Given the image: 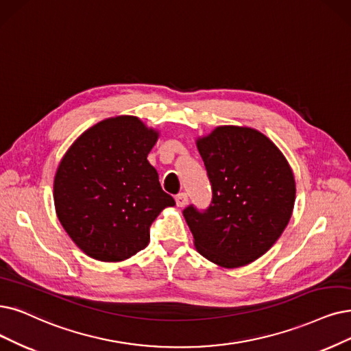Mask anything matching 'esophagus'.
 I'll return each instance as SVG.
<instances>
[{
	"mask_svg": "<svg viewBox=\"0 0 351 351\" xmlns=\"http://www.w3.org/2000/svg\"><path fill=\"white\" fill-rule=\"evenodd\" d=\"M176 203L178 207H184L189 203V197L186 193H180L176 195Z\"/></svg>",
	"mask_w": 351,
	"mask_h": 351,
	"instance_id": "obj_1",
	"label": "esophagus"
}]
</instances>
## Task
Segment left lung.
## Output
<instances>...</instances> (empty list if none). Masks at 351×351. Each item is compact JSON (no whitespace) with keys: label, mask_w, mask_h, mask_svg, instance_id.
I'll use <instances>...</instances> for the list:
<instances>
[{"label":"left lung","mask_w":351,"mask_h":351,"mask_svg":"<svg viewBox=\"0 0 351 351\" xmlns=\"http://www.w3.org/2000/svg\"><path fill=\"white\" fill-rule=\"evenodd\" d=\"M213 199L184 208L194 246L221 268H239L268 252L285 230L295 180L284 154L262 132L224 125L197 139Z\"/></svg>","instance_id":"obj_1"}]
</instances>
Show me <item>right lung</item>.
<instances>
[{
	"mask_svg": "<svg viewBox=\"0 0 351 351\" xmlns=\"http://www.w3.org/2000/svg\"><path fill=\"white\" fill-rule=\"evenodd\" d=\"M158 131L136 117L108 118L83 132L54 176L62 226L96 261L119 262L149 242V226L176 204L147 157Z\"/></svg>",
	"mask_w": 351,
	"mask_h": 351,
	"instance_id": "add662e5",
	"label": "right lung"
}]
</instances>
